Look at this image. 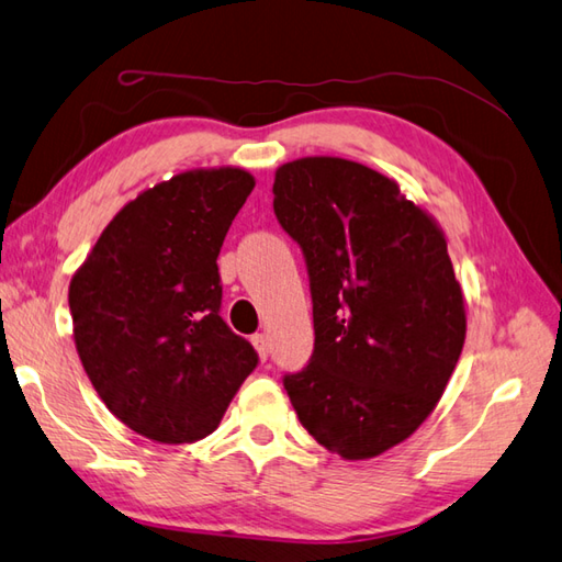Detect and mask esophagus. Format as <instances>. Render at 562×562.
<instances>
[{
	"label": "esophagus",
	"mask_w": 562,
	"mask_h": 562,
	"mask_svg": "<svg viewBox=\"0 0 562 562\" xmlns=\"http://www.w3.org/2000/svg\"><path fill=\"white\" fill-rule=\"evenodd\" d=\"M250 342H254V348L258 350L260 360H266L268 352H270V338H268V333H256V336L250 338Z\"/></svg>",
	"instance_id": "obj_1"
}]
</instances>
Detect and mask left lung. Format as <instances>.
<instances>
[{"instance_id":"left-lung-1","label":"left lung","mask_w":562,"mask_h":562,"mask_svg":"<svg viewBox=\"0 0 562 562\" xmlns=\"http://www.w3.org/2000/svg\"><path fill=\"white\" fill-rule=\"evenodd\" d=\"M272 207L306 258L314 355L284 389L321 447L374 459L435 411L465 340L439 224L393 178L340 157L274 171Z\"/></svg>"}]
</instances>
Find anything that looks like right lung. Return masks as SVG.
<instances>
[{"mask_svg": "<svg viewBox=\"0 0 562 562\" xmlns=\"http://www.w3.org/2000/svg\"><path fill=\"white\" fill-rule=\"evenodd\" d=\"M256 178L193 169L115 214L69 282L83 372L109 411L161 445L217 429L258 364L220 316L217 256Z\"/></svg>", "mask_w": 562, "mask_h": 562, "instance_id": "right-lung-1", "label": "right lung"}]
</instances>
